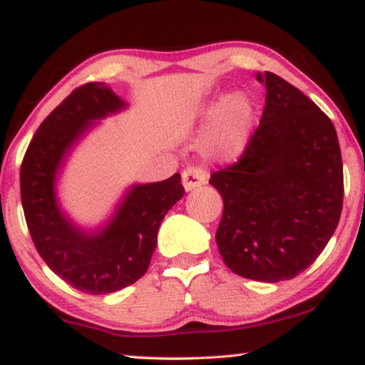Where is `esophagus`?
<instances>
[{
  "instance_id": "esophagus-1",
  "label": "esophagus",
  "mask_w": 365,
  "mask_h": 365,
  "mask_svg": "<svg viewBox=\"0 0 365 365\" xmlns=\"http://www.w3.org/2000/svg\"><path fill=\"white\" fill-rule=\"evenodd\" d=\"M207 182V170L202 168H187L182 174L183 188L187 191H193L201 185Z\"/></svg>"
}]
</instances>
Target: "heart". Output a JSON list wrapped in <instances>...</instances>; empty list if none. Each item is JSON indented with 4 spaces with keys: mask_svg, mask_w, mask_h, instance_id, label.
<instances>
[{
    "mask_svg": "<svg viewBox=\"0 0 365 365\" xmlns=\"http://www.w3.org/2000/svg\"><path fill=\"white\" fill-rule=\"evenodd\" d=\"M205 115L211 122L205 138L207 153L220 159H233L248 143L256 109L248 96L228 95L209 104Z\"/></svg>",
    "mask_w": 365,
    "mask_h": 365,
    "instance_id": "1",
    "label": "heart"
}]
</instances>
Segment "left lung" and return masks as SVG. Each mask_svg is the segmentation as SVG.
<instances>
[{"label": "left lung", "mask_w": 365, "mask_h": 365, "mask_svg": "<svg viewBox=\"0 0 365 365\" xmlns=\"http://www.w3.org/2000/svg\"><path fill=\"white\" fill-rule=\"evenodd\" d=\"M264 113L238 163L209 183L224 200L215 242L245 279L282 282L306 270L339 222L343 163L333 127L314 101L272 72Z\"/></svg>", "instance_id": "1"}]
</instances>
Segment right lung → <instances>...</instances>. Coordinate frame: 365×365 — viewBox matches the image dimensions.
<instances>
[{"mask_svg": "<svg viewBox=\"0 0 365 365\" xmlns=\"http://www.w3.org/2000/svg\"><path fill=\"white\" fill-rule=\"evenodd\" d=\"M127 104L103 82L78 86L41 122L21 165V200L34 245L54 274L78 292L106 294L145 275L164 215L183 196L180 174L133 185L108 224L85 232L61 211L56 178L96 120Z\"/></svg>", "mask_w": 365, "mask_h": 365, "instance_id": "add662e5", "label": "right lung"}]
</instances>
